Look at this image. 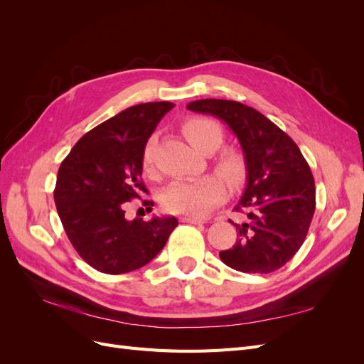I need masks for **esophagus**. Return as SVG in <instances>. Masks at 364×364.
<instances>
[{
    "instance_id": "1",
    "label": "esophagus",
    "mask_w": 364,
    "mask_h": 364,
    "mask_svg": "<svg viewBox=\"0 0 364 364\" xmlns=\"http://www.w3.org/2000/svg\"><path fill=\"white\" fill-rule=\"evenodd\" d=\"M181 222H183V223H190V225H205V223H206L203 218H197V217H190V215H185V217H181Z\"/></svg>"
}]
</instances>
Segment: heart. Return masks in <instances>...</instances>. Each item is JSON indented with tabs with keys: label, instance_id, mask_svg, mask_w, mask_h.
Returning a JSON list of instances; mask_svg holds the SVG:
<instances>
[{
	"label": "heart",
	"instance_id": "1",
	"mask_svg": "<svg viewBox=\"0 0 364 364\" xmlns=\"http://www.w3.org/2000/svg\"><path fill=\"white\" fill-rule=\"evenodd\" d=\"M190 144L203 153L217 150L223 142V130L215 121L208 118H191L182 126ZM142 168L151 174L155 171V141L149 139L142 151ZM214 170L229 186H238L246 178V161L238 150L226 149L214 158ZM225 183L218 176L209 174L194 181H176L162 194L164 208L173 214L205 215L223 200Z\"/></svg>",
	"mask_w": 364,
	"mask_h": 364
}]
</instances>
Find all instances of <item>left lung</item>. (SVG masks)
<instances>
[{
    "label": "left lung",
    "instance_id": "obj_1",
    "mask_svg": "<svg viewBox=\"0 0 364 364\" xmlns=\"http://www.w3.org/2000/svg\"><path fill=\"white\" fill-rule=\"evenodd\" d=\"M186 109L217 117L234 132L246 161V188L235 211V245L220 252L230 269L270 273L299 250L316 209V186L296 142L257 109L232 100L191 102Z\"/></svg>",
    "mask_w": 364,
    "mask_h": 364
}]
</instances>
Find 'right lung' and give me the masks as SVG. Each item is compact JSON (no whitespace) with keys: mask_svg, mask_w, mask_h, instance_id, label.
Wrapping results in <instances>:
<instances>
[{"mask_svg":"<svg viewBox=\"0 0 364 364\" xmlns=\"http://www.w3.org/2000/svg\"><path fill=\"white\" fill-rule=\"evenodd\" d=\"M168 102L130 106L83 135L60 164L54 202L77 253L95 270L121 274L146 266L178 226L174 217L127 220L126 202L147 188L142 151ZM151 211L153 202L144 200Z\"/></svg>","mask_w":364,"mask_h":364,"instance_id":"right-lung-1","label":"right lung"}]
</instances>
